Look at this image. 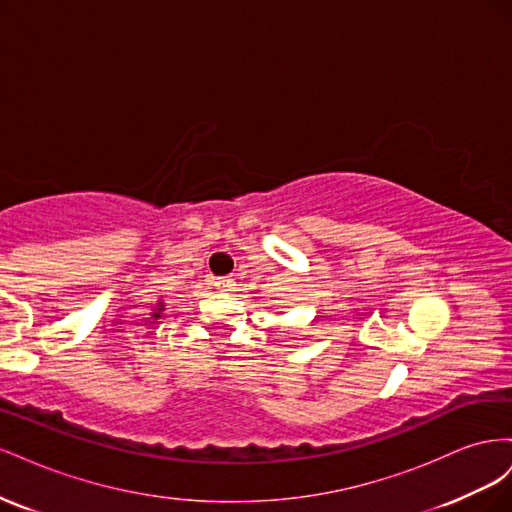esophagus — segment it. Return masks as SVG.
<instances>
[{
    "instance_id": "obj_1",
    "label": "esophagus",
    "mask_w": 512,
    "mask_h": 512,
    "mask_svg": "<svg viewBox=\"0 0 512 512\" xmlns=\"http://www.w3.org/2000/svg\"><path fill=\"white\" fill-rule=\"evenodd\" d=\"M213 284H215V288H218L220 292H228L232 286H235V284H232L230 277H218V280H215Z\"/></svg>"
}]
</instances>
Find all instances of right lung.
<instances>
[{
  "instance_id": "obj_1",
  "label": "right lung",
  "mask_w": 512,
  "mask_h": 512,
  "mask_svg": "<svg viewBox=\"0 0 512 512\" xmlns=\"http://www.w3.org/2000/svg\"><path fill=\"white\" fill-rule=\"evenodd\" d=\"M164 309H166V307H164V301L160 299L156 305H153V309H151V318H153V320H158V318L162 316Z\"/></svg>"
}]
</instances>
